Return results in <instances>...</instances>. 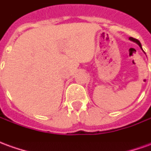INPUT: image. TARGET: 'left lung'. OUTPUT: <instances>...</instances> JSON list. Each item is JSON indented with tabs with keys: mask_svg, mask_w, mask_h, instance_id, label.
<instances>
[{
	"mask_svg": "<svg viewBox=\"0 0 151 151\" xmlns=\"http://www.w3.org/2000/svg\"><path fill=\"white\" fill-rule=\"evenodd\" d=\"M129 40H130V41H132V42H133L137 43V44L138 46H140V48H141V49H142V51H143V52H144V53L145 54V51H144V50H143V49H142V44H141V42H139V41H138L137 39H136V38H133V37H129Z\"/></svg>",
	"mask_w": 151,
	"mask_h": 151,
	"instance_id": "8db88e82",
	"label": "left lung"
}]
</instances>
